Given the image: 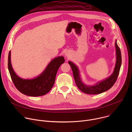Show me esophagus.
Listing matches in <instances>:
<instances>
[{
  "mask_svg": "<svg viewBox=\"0 0 132 132\" xmlns=\"http://www.w3.org/2000/svg\"><path fill=\"white\" fill-rule=\"evenodd\" d=\"M70 55V53H69V52H66V53H65V56H66V57H67V58L69 57Z\"/></svg>",
  "mask_w": 132,
  "mask_h": 132,
  "instance_id": "obj_1",
  "label": "esophagus"
}]
</instances>
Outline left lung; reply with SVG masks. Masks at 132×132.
<instances>
[{
  "label": "left lung",
  "instance_id": "left-lung-1",
  "mask_svg": "<svg viewBox=\"0 0 132 132\" xmlns=\"http://www.w3.org/2000/svg\"><path fill=\"white\" fill-rule=\"evenodd\" d=\"M115 46L116 50L117 60L113 72L110 77L100 82H98L95 85L88 86L83 83L81 81L79 70L77 66L71 62H68V63L72 70L75 83L80 90L85 93L89 94V95H97V94L101 93L108 90L114 85L119 76L122 64L121 50L117 44V40L115 42Z\"/></svg>",
  "mask_w": 132,
  "mask_h": 132
}]
</instances>
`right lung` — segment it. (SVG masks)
I'll return each instance as SVG.
<instances>
[{
  "label": "right lung",
  "instance_id": "add662e5",
  "mask_svg": "<svg viewBox=\"0 0 132 132\" xmlns=\"http://www.w3.org/2000/svg\"><path fill=\"white\" fill-rule=\"evenodd\" d=\"M65 62L63 56L53 59L39 76L31 79H24L18 76L11 63V52L8 55V68L13 84L21 93L30 97L44 96L52 88L56 75L60 66Z\"/></svg>",
  "mask_w": 132,
  "mask_h": 132
}]
</instances>
